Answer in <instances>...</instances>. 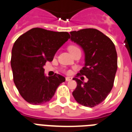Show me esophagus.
<instances>
[{"label":"esophagus","mask_w":132,"mask_h":132,"mask_svg":"<svg viewBox=\"0 0 132 132\" xmlns=\"http://www.w3.org/2000/svg\"><path fill=\"white\" fill-rule=\"evenodd\" d=\"M71 80H72V78H71V77H66V80L68 82V81H71Z\"/></svg>","instance_id":"esophagus-1"}]
</instances>
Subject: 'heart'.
Wrapping results in <instances>:
<instances>
[{"instance_id": "obj_1", "label": "heart", "mask_w": 132, "mask_h": 132, "mask_svg": "<svg viewBox=\"0 0 132 132\" xmlns=\"http://www.w3.org/2000/svg\"><path fill=\"white\" fill-rule=\"evenodd\" d=\"M77 47L75 46V45H71V46H69V52H71L73 50H74L75 48H76ZM66 73H69V71H66Z\"/></svg>"}]
</instances>
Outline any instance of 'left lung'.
I'll list each match as a JSON object with an SVG mask.
<instances>
[{"instance_id": "8db88e82", "label": "left lung", "mask_w": 132, "mask_h": 132, "mask_svg": "<svg viewBox=\"0 0 132 132\" xmlns=\"http://www.w3.org/2000/svg\"><path fill=\"white\" fill-rule=\"evenodd\" d=\"M70 34L71 40L80 45L85 54V66L73 79L77 82L73 96L81 105L94 107L106 99L113 88L118 69L116 47L97 29H85ZM82 75L88 79L87 83L78 78Z\"/></svg>"}]
</instances>
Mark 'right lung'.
<instances>
[{"label":"right lung","mask_w":132,"mask_h":132,"mask_svg":"<svg viewBox=\"0 0 132 132\" xmlns=\"http://www.w3.org/2000/svg\"><path fill=\"white\" fill-rule=\"evenodd\" d=\"M70 38L68 32L34 28L14 42L11 56L13 80L28 103L40 105L50 101L59 85L66 80L59 74L45 77L43 66L53 60L59 48Z\"/></svg>","instance_id":"right-lung-1"}]
</instances>
